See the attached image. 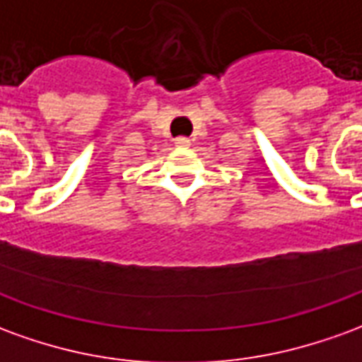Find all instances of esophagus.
I'll list each match as a JSON object with an SVG mask.
<instances>
[{
	"mask_svg": "<svg viewBox=\"0 0 362 362\" xmlns=\"http://www.w3.org/2000/svg\"><path fill=\"white\" fill-rule=\"evenodd\" d=\"M174 143H176V146H188L189 145V141L186 137H178V139H174Z\"/></svg>",
	"mask_w": 362,
	"mask_h": 362,
	"instance_id": "esophagus-1",
	"label": "esophagus"
}]
</instances>
